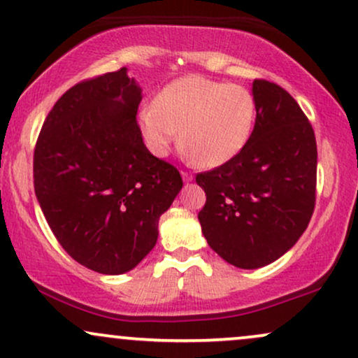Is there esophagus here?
<instances>
[{"mask_svg":"<svg viewBox=\"0 0 358 358\" xmlns=\"http://www.w3.org/2000/svg\"><path fill=\"white\" fill-rule=\"evenodd\" d=\"M180 174H182V179H184V182H191V180H192V174H189V172L182 171V172H180Z\"/></svg>","mask_w":358,"mask_h":358,"instance_id":"obj_1","label":"esophagus"}]
</instances>
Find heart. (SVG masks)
<instances>
[{"instance_id":"obj_1","label":"heart","mask_w":358,"mask_h":358,"mask_svg":"<svg viewBox=\"0 0 358 358\" xmlns=\"http://www.w3.org/2000/svg\"><path fill=\"white\" fill-rule=\"evenodd\" d=\"M255 120L256 100L246 87L199 75L174 80L138 112V127L154 155H167L182 137L189 157L208 167L236 157Z\"/></svg>"}]
</instances>
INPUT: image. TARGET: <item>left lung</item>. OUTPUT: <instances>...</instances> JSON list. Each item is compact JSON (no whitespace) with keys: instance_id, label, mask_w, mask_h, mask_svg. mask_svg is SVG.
Here are the masks:
<instances>
[{"instance_id":"8db88e82","label":"left lung","mask_w":358,"mask_h":358,"mask_svg":"<svg viewBox=\"0 0 358 358\" xmlns=\"http://www.w3.org/2000/svg\"><path fill=\"white\" fill-rule=\"evenodd\" d=\"M255 129L236 157L196 182L204 189L201 228L222 259L243 268L283 256L308 226L317 192V141L296 100L268 80L253 82Z\"/></svg>"}]
</instances>
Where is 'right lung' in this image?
<instances>
[{
  "label": "right lung",
  "mask_w": 358,
  "mask_h": 358,
  "mask_svg": "<svg viewBox=\"0 0 358 358\" xmlns=\"http://www.w3.org/2000/svg\"><path fill=\"white\" fill-rule=\"evenodd\" d=\"M141 100L125 66L82 80L46 115L33 154L35 194L55 238L103 275L145 258L182 187L179 171L142 141Z\"/></svg>",
  "instance_id": "1"
}]
</instances>
